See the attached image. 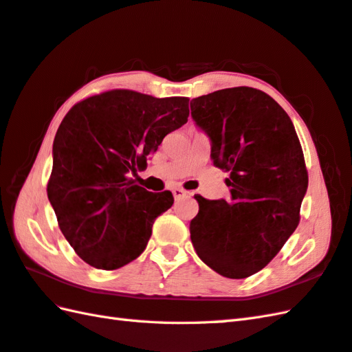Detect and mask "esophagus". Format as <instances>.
<instances>
[{"mask_svg":"<svg viewBox=\"0 0 352 352\" xmlns=\"http://www.w3.org/2000/svg\"><path fill=\"white\" fill-rule=\"evenodd\" d=\"M173 195H174L175 199H179V198H183V196L190 195V193L187 192V190H184V189H182V187H174V189H173Z\"/></svg>","mask_w":352,"mask_h":352,"instance_id":"esophagus-1","label":"esophagus"}]
</instances>
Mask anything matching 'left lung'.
<instances>
[{
	"label": "left lung",
	"instance_id": "obj_1",
	"mask_svg": "<svg viewBox=\"0 0 352 352\" xmlns=\"http://www.w3.org/2000/svg\"><path fill=\"white\" fill-rule=\"evenodd\" d=\"M211 142L214 166L230 173V199L196 195L190 222L198 256L216 273L244 279L264 268L296 231L307 190L303 150L288 113L268 94L236 87L190 102Z\"/></svg>",
	"mask_w": 352,
	"mask_h": 352
}]
</instances>
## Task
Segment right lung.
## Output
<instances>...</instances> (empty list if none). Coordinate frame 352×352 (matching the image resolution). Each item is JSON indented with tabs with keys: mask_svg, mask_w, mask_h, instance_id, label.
Listing matches in <instances>:
<instances>
[{
	"mask_svg": "<svg viewBox=\"0 0 352 352\" xmlns=\"http://www.w3.org/2000/svg\"><path fill=\"white\" fill-rule=\"evenodd\" d=\"M189 99L113 89L75 104L54 139L47 198L80 259L117 270L145 250L173 193L139 186L138 170L163 138L187 122Z\"/></svg>",
	"mask_w": 352,
	"mask_h": 352,
	"instance_id": "obj_1",
	"label": "right lung"
}]
</instances>
